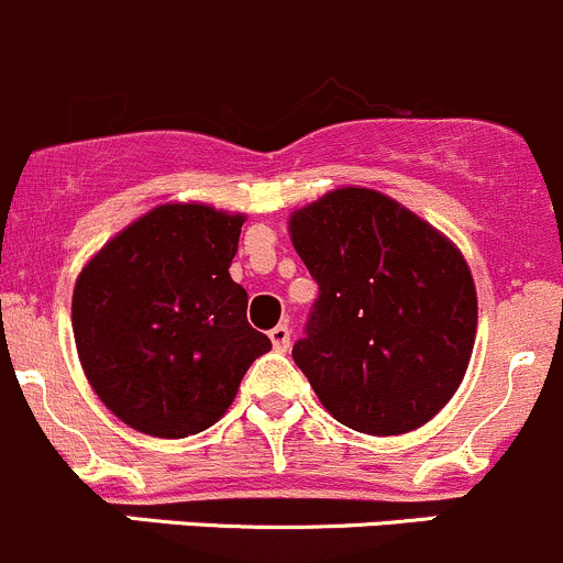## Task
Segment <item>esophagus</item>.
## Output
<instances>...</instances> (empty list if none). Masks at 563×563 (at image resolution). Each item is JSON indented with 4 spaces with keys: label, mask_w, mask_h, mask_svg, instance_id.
I'll return each instance as SVG.
<instances>
[{
    "label": "esophagus",
    "mask_w": 563,
    "mask_h": 563,
    "mask_svg": "<svg viewBox=\"0 0 563 563\" xmlns=\"http://www.w3.org/2000/svg\"><path fill=\"white\" fill-rule=\"evenodd\" d=\"M271 342H274V350H279V353H287L289 350V328L287 325H276L274 331L268 333Z\"/></svg>",
    "instance_id": "obj_1"
}]
</instances>
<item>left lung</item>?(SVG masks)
I'll return each instance as SVG.
<instances>
[{
    "mask_svg": "<svg viewBox=\"0 0 563 563\" xmlns=\"http://www.w3.org/2000/svg\"><path fill=\"white\" fill-rule=\"evenodd\" d=\"M320 287L292 347L322 408L366 435H402L463 383L476 339V287L460 249L372 188H336L289 216Z\"/></svg>",
    "mask_w": 563,
    "mask_h": 563,
    "instance_id": "left-lung-1",
    "label": "left lung"
}]
</instances>
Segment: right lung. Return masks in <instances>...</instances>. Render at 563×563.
Returning <instances> with one entry per match:
<instances>
[{
    "mask_svg": "<svg viewBox=\"0 0 563 563\" xmlns=\"http://www.w3.org/2000/svg\"><path fill=\"white\" fill-rule=\"evenodd\" d=\"M246 216L158 205L111 238L74 287V339L100 402L133 430L188 438L213 427L271 339L232 282Z\"/></svg>",
    "mask_w": 563,
    "mask_h": 563,
    "instance_id": "obj_1",
    "label": "right lung"
}]
</instances>
